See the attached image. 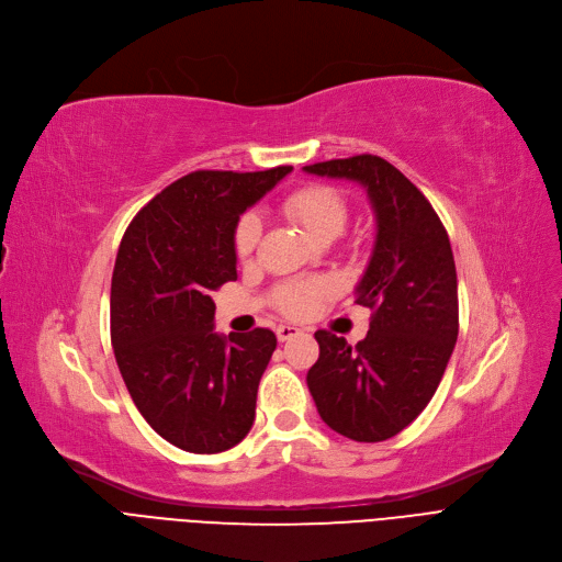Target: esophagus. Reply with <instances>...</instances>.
<instances>
[{"label":"esophagus","mask_w":562,"mask_h":562,"mask_svg":"<svg viewBox=\"0 0 562 562\" xmlns=\"http://www.w3.org/2000/svg\"><path fill=\"white\" fill-rule=\"evenodd\" d=\"M302 334V328H296V326H290V324H279L277 326V338H279V342H285V340H290V338H294V336H300Z\"/></svg>","instance_id":"obj_1"}]
</instances>
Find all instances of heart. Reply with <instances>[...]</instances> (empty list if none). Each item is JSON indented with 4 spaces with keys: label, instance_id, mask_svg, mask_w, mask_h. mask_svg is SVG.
Listing matches in <instances>:
<instances>
[{
    "label": "heart",
    "instance_id": "b5f03b06",
    "mask_svg": "<svg viewBox=\"0 0 562 562\" xmlns=\"http://www.w3.org/2000/svg\"><path fill=\"white\" fill-rule=\"evenodd\" d=\"M281 211L317 243L336 240L349 220V206L342 192L322 183L292 190L281 202ZM262 224L256 213H245L238 220L234 231V247L240 260H249L256 254ZM328 294H331V283L328 281H290L277 288L274 304L290 317H306Z\"/></svg>",
    "mask_w": 562,
    "mask_h": 562
}]
</instances>
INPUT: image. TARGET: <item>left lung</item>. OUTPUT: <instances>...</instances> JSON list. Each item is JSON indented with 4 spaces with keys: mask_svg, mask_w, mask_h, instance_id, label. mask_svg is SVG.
I'll return each instance as SVG.
<instances>
[{
    "mask_svg": "<svg viewBox=\"0 0 562 562\" xmlns=\"http://www.w3.org/2000/svg\"><path fill=\"white\" fill-rule=\"evenodd\" d=\"M368 190L376 240L356 285L372 308L356 347L317 331L306 383L319 417L356 442L397 436L436 394L458 338V279L447 231L426 196L381 156L360 154L304 168Z\"/></svg>",
    "mask_w": 562,
    "mask_h": 562,
    "instance_id": "obj_1",
    "label": "left lung"
}]
</instances>
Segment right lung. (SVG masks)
I'll return each instance as SVG.
<instances>
[{
	"instance_id": "1",
	"label": "right lung",
	"mask_w": 562,
	"mask_h": 562,
	"mask_svg": "<svg viewBox=\"0 0 562 562\" xmlns=\"http://www.w3.org/2000/svg\"><path fill=\"white\" fill-rule=\"evenodd\" d=\"M290 170L190 172L158 192L120 243L111 283L117 368L147 424L183 451H226L254 424L277 336L215 334L211 292L238 279L240 215Z\"/></svg>"
}]
</instances>
